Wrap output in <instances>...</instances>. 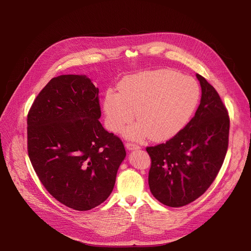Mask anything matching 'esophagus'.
<instances>
[{
  "instance_id": "esophagus-1",
  "label": "esophagus",
  "mask_w": 251,
  "mask_h": 251,
  "mask_svg": "<svg viewBox=\"0 0 251 251\" xmlns=\"http://www.w3.org/2000/svg\"><path fill=\"white\" fill-rule=\"evenodd\" d=\"M125 147H126V149H127L128 151H137V150L140 149L138 146H136V144L130 143V142H127V143L125 144Z\"/></svg>"
}]
</instances>
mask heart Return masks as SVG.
<instances>
[{"label":"heart","mask_w":251,"mask_h":251,"mask_svg":"<svg viewBox=\"0 0 251 251\" xmlns=\"http://www.w3.org/2000/svg\"><path fill=\"white\" fill-rule=\"evenodd\" d=\"M201 98L194 79L172 70L139 72L126 76L118 92L108 90L102 101L107 126L117 132L126 127L124 136L142 140L152 136L165 141L176 136L187 125Z\"/></svg>","instance_id":"heart-1"}]
</instances>
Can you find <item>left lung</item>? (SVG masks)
Returning a JSON list of instances; mask_svg holds the SVG:
<instances>
[{"label": "left lung", "instance_id": "8db88e82", "mask_svg": "<svg viewBox=\"0 0 251 251\" xmlns=\"http://www.w3.org/2000/svg\"><path fill=\"white\" fill-rule=\"evenodd\" d=\"M201 87L194 117L166 143L147 148L151 159L149 185L165 205L180 207L202 195L225 160L230 120L219 94L196 74Z\"/></svg>", "mask_w": 251, "mask_h": 251}]
</instances>
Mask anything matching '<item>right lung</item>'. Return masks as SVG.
Masks as SVG:
<instances>
[{"label":"right lung","instance_id":"add662e5","mask_svg":"<svg viewBox=\"0 0 251 251\" xmlns=\"http://www.w3.org/2000/svg\"><path fill=\"white\" fill-rule=\"evenodd\" d=\"M99 88L86 75L54 77L27 116L32 167L51 196L70 208L88 210L113 191L126 156L120 138L101 123Z\"/></svg>","mask_w":251,"mask_h":251}]
</instances>
